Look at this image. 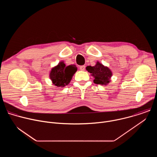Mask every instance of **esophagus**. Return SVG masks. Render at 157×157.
<instances>
[{
    "instance_id": "esophagus-1",
    "label": "esophagus",
    "mask_w": 157,
    "mask_h": 157,
    "mask_svg": "<svg viewBox=\"0 0 157 157\" xmlns=\"http://www.w3.org/2000/svg\"><path fill=\"white\" fill-rule=\"evenodd\" d=\"M85 68H86L85 66H81L79 67V69H80V70H81V71H84Z\"/></svg>"
}]
</instances>
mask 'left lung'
I'll return each mask as SVG.
<instances>
[{
  "label": "left lung",
  "instance_id": "left-lung-1",
  "mask_svg": "<svg viewBox=\"0 0 157 157\" xmlns=\"http://www.w3.org/2000/svg\"><path fill=\"white\" fill-rule=\"evenodd\" d=\"M86 70L94 78V82L97 84L104 86L108 84L113 76V73L108 67L104 66L99 61H97L96 65L94 66H87Z\"/></svg>",
  "mask_w": 157,
  "mask_h": 157
}]
</instances>
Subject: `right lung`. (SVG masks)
Returning a JSON list of instances; mask_svg holds the SVG:
<instances>
[{"label":"right lung","instance_id":"1","mask_svg":"<svg viewBox=\"0 0 157 157\" xmlns=\"http://www.w3.org/2000/svg\"><path fill=\"white\" fill-rule=\"evenodd\" d=\"M77 70L76 65L66 66L64 61H61L52 68L49 76L55 86L58 87H63L69 84Z\"/></svg>","mask_w":157,"mask_h":157}]
</instances>
